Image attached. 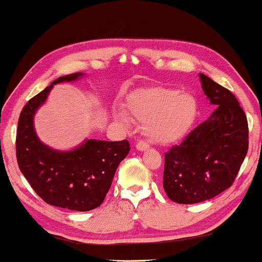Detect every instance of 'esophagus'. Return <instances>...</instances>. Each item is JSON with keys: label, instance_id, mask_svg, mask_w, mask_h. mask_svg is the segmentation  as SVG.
I'll return each instance as SVG.
<instances>
[{"label": "esophagus", "instance_id": "34e87169", "mask_svg": "<svg viewBox=\"0 0 262 262\" xmlns=\"http://www.w3.org/2000/svg\"><path fill=\"white\" fill-rule=\"evenodd\" d=\"M136 147H137V149H138V150H146V149L149 147V145L146 143V141H144V140H139L138 143H137Z\"/></svg>", "mask_w": 262, "mask_h": 262}]
</instances>
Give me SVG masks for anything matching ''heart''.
Masks as SVG:
<instances>
[{"label":"heart","instance_id":"1","mask_svg":"<svg viewBox=\"0 0 262 262\" xmlns=\"http://www.w3.org/2000/svg\"><path fill=\"white\" fill-rule=\"evenodd\" d=\"M130 116L140 124L153 141L169 143L189 130L196 112L193 96L162 86L145 87L126 98ZM124 119V115L119 114Z\"/></svg>","mask_w":262,"mask_h":262}]
</instances>
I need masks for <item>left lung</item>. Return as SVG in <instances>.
Listing matches in <instances>:
<instances>
[{
	"label": "left lung",
	"instance_id": "8db88e82",
	"mask_svg": "<svg viewBox=\"0 0 262 262\" xmlns=\"http://www.w3.org/2000/svg\"><path fill=\"white\" fill-rule=\"evenodd\" d=\"M200 80L217 107L164 154L163 189L177 204L201 203L229 189L249 149V124L236 96L203 73Z\"/></svg>",
	"mask_w": 262,
	"mask_h": 262
}]
</instances>
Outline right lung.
<instances>
[{
    "label": "right lung",
    "mask_w": 262,
    "mask_h": 262,
    "mask_svg": "<svg viewBox=\"0 0 262 262\" xmlns=\"http://www.w3.org/2000/svg\"><path fill=\"white\" fill-rule=\"evenodd\" d=\"M81 72L57 78L29 100L18 119L16 158L23 175L45 203L78 212L103 203L118 164L130 152L128 141L90 139L71 152H57L36 138L33 115L54 84L72 81Z\"/></svg>",
    "instance_id": "add662e5"
}]
</instances>
